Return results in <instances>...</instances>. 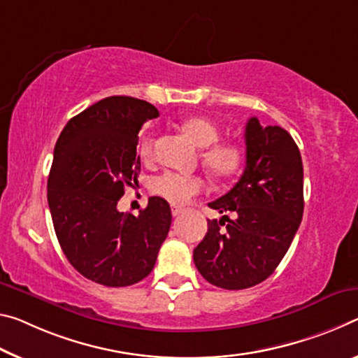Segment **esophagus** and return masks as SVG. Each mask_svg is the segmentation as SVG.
Segmentation results:
<instances>
[{"instance_id":"1","label":"esophagus","mask_w":358,"mask_h":358,"mask_svg":"<svg viewBox=\"0 0 358 358\" xmlns=\"http://www.w3.org/2000/svg\"><path fill=\"white\" fill-rule=\"evenodd\" d=\"M183 212H185V208L177 207V206H173V207H172V215H173V217H180V215L183 213Z\"/></svg>"}]
</instances>
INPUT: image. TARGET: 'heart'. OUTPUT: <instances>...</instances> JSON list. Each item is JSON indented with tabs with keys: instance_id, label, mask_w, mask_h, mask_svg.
Listing matches in <instances>:
<instances>
[{
	"instance_id": "obj_1",
	"label": "heart",
	"mask_w": 358,
	"mask_h": 358,
	"mask_svg": "<svg viewBox=\"0 0 358 358\" xmlns=\"http://www.w3.org/2000/svg\"><path fill=\"white\" fill-rule=\"evenodd\" d=\"M181 127L188 137L202 150V162L210 173L218 180H226L239 173L245 162V148L241 141L223 140L220 141V127L212 119L203 116H192L183 121ZM155 152V137L145 134L140 138L138 155L150 161ZM151 191L173 206L188 202L197 192L203 189V180L197 175L164 172L151 181Z\"/></svg>"
}]
</instances>
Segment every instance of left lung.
Here are the masks:
<instances>
[{"label": "left lung", "instance_id": "1", "mask_svg": "<svg viewBox=\"0 0 358 358\" xmlns=\"http://www.w3.org/2000/svg\"><path fill=\"white\" fill-rule=\"evenodd\" d=\"M245 146L241 180L208 203L223 217L207 220V234L192 253L203 279L224 290H243L268 279L290 248L304 210L303 161L292 135L250 117Z\"/></svg>", "mask_w": 358, "mask_h": 358}]
</instances>
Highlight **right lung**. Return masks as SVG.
Listing matches in <instances>:
<instances>
[{
	"label": "right lung",
	"instance_id": "add662e5",
	"mask_svg": "<svg viewBox=\"0 0 358 358\" xmlns=\"http://www.w3.org/2000/svg\"><path fill=\"white\" fill-rule=\"evenodd\" d=\"M157 116L145 100L106 97L71 117L55 143L48 202L57 239L73 268L100 285L143 280L169 234L162 197H150L138 215L117 210L140 173V129Z\"/></svg>",
	"mask_w": 358,
	"mask_h": 358
}]
</instances>
